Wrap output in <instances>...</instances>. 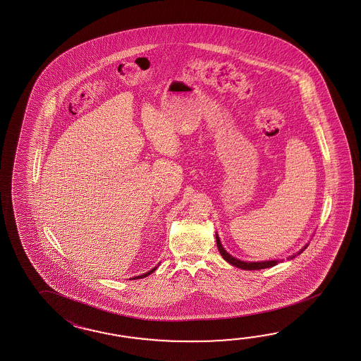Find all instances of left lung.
<instances>
[{
	"label": "left lung",
	"instance_id": "obj_1",
	"mask_svg": "<svg viewBox=\"0 0 361 361\" xmlns=\"http://www.w3.org/2000/svg\"><path fill=\"white\" fill-rule=\"evenodd\" d=\"M216 244L217 249H219V252H220V255L223 256V258L229 262L231 265H233V267H236V268L244 269V270H258V269H267L271 268V267H274V265H277L279 262V259H271V261H261V262H245V261H240V259H237V258L233 257V256H231L229 253H228L227 250L223 247L221 245V243H220V238L217 236L216 233ZM307 247V245H306ZM306 247H303V249H300L298 252L299 253H302ZM295 257V256H291L290 258Z\"/></svg>",
	"mask_w": 361,
	"mask_h": 361
}]
</instances>
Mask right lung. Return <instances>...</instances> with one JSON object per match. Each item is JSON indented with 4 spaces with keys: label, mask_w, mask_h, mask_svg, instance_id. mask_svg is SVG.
<instances>
[{
    "label": "right lung",
    "mask_w": 361,
    "mask_h": 361,
    "mask_svg": "<svg viewBox=\"0 0 361 361\" xmlns=\"http://www.w3.org/2000/svg\"><path fill=\"white\" fill-rule=\"evenodd\" d=\"M155 269H157V267L155 268L152 269L150 271H147V273H145V274H142V276H137V277H134L133 279H145V277H147V276H150L153 271H154Z\"/></svg>",
    "instance_id": "1"
}]
</instances>
